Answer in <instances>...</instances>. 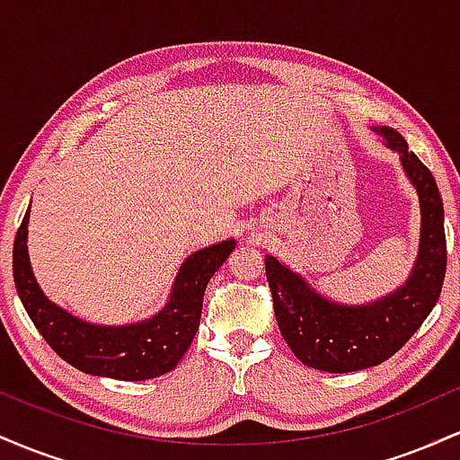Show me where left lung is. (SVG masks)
Masks as SVG:
<instances>
[{
    "instance_id": "left-lung-1",
    "label": "left lung",
    "mask_w": 460,
    "mask_h": 460,
    "mask_svg": "<svg viewBox=\"0 0 460 460\" xmlns=\"http://www.w3.org/2000/svg\"><path fill=\"white\" fill-rule=\"evenodd\" d=\"M389 149L400 153L406 177L420 197V248L402 288L369 305H340L320 296L296 272L277 257H266V277L274 315L283 340L305 366L331 374H346L387 361L429 318L446 277V231L443 200L435 177L398 131L374 128Z\"/></svg>"
}]
</instances>
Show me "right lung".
I'll return each mask as SVG.
<instances>
[{
  "label": "right lung",
  "instance_id": "obj_1",
  "mask_svg": "<svg viewBox=\"0 0 460 460\" xmlns=\"http://www.w3.org/2000/svg\"><path fill=\"white\" fill-rule=\"evenodd\" d=\"M28 223L30 209L14 237L13 277L30 320L58 357L116 381H146L177 366L199 331L205 288L235 248V240H225L192 252L179 268L166 307L149 320L102 326L75 318L45 296L30 266Z\"/></svg>",
  "mask_w": 460,
  "mask_h": 460
}]
</instances>
